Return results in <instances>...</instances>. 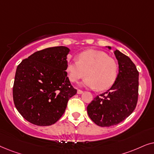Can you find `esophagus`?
<instances>
[{
	"instance_id": "esophagus-1",
	"label": "esophagus",
	"mask_w": 154,
	"mask_h": 154,
	"mask_svg": "<svg viewBox=\"0 0 154 154\" xmlns=\"http://www.w3.org/2000/svg\"><path fill=\"white\" fill-rule=\"evenodd\" d=\"M82 93H83L82 90H81V89H77V94H82Z\"/></svg>"
}]
</instances>
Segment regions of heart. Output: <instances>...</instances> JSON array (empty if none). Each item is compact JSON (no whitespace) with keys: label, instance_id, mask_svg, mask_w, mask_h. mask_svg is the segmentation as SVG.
<instances>
[{"label":"heart","instance_id":"obj_1","mask_svg":"<svg viewBox=\"0 0 154 154\" xmlns=\"http://www.w3.org/2000/svg\"><path fill=\"white\" fill-rule=\"evenodd\" d=\"M65 70L69 80L77 82L86 76L85 87L104 91L112 87L116 80L118 65L116 60L103 51L89 49L79 53L77 60L68 61Z\"/></svg>","mask_w":154,"mask_h":154}]
</instances>
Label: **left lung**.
Wrapping results in <instances>:
<instances>
[{"mask_svg": "<svg viewBox=\"0 0 154 154\" xmlns=\"http://www.w3.org/2000/svg\"><path fill=\"white\" fill-rule=\"evenodd\" d=\"M110 49V47H108ZM119 73L110 89L97 96L87 106V112L94 123L110 127L120 123L136 108L139 95V72L126 55L116 50Z\"/></svg>", "mask_w": 154, "mask_h": 154, "instance_id": "left-lung-1", "label": "left lung"}]
</instances>
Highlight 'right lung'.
I'll use <instances>...</instances> for the list:
<instances>
[{
	"mask_svg": "<svg viewBox=\"0 0 154 154\" xmlns=\"http://www.w3.org/2000/svg\"><path fill=\"white\" fill-rule=\"evenodd\" d=\"M69 49L56 46L38 51L18 65L13 88L18 112L31 123L48 126L58 121L77 94L67 72Z\"/></svg>",
	"mask_w": 154,
	"mask_h": 154,
	"instance_id": "obj_1",
	"label": "right lung"
}]
</instances>
